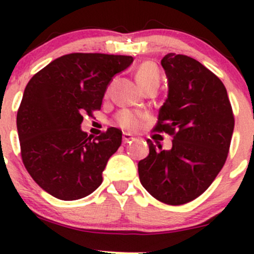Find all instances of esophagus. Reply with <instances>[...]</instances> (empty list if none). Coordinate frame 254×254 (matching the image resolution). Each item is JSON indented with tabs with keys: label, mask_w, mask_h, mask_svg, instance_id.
<instances>
[{
	"label": "esophagus",
	"mask_w": 254,
	"mask_h": 254,
	"mask_svg": "<svg viewBox=\"0 0 254 254\" xmlns=\"http://www.w3.org/2000/svg\"><path fill=\"white\" fill-rule=\"evenodd\" d=\"M132 140H134V137H132L130 134H127V132H125V134H123V142L124 143L131 142Z\"/></svg>",
	"instance_id": "obj_1"
}]
</instances>
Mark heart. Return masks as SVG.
<instances>
[{
  "mask_svg": "<svg viewBox=\"0 0 254 254\" xmlns=\"http://www.w3.org/2000/svg\"><path fill=\"white\" fill-rule=\"evenodd\" d=\"M137 83L142 91H146L151 87L158 88L161 82L160 68L153 61H143L137 67L136 73H135ZM108 92V91H107ZM145 120V117L137 113H132L129 111H123L115 117V124L118 127L127 130H136L139 129L140 125Z\"/></svg>",
  "mask_w": 254,
  "mask_h": 254,
  "instance_id": "b5f03b06",
  "label": "heart"
}]
</instances>
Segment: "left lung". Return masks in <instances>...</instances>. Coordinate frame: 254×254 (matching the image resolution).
I'll return each instance as SVG.
<instances>
[{
    "label": "left lung",
    "instance_id": "8db88e82",
    "mask_svg": "<svg viewBox=\"0 0 254 254\" xmlns=\"http://www.w3.org/2000/svg\"><path fill=\"white\" fill-rule=\"evenodd\" d=\"M161 64L170 91L153 131L172 136V148H156L147 140L150 153L137 168L153 198L182 205L200 196L224 167L235 117L221 79L199 61L171 53Z\"/></svg>",
    "mask_w": 254,
    "mask_h": 254
}]
</instances>
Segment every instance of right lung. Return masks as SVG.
Returning a JSON list of instances; mask_svg holds the SVG:
<instances>
[{"instance_id": "1", "label": "right lung", "mask_w": 254, "mask_h": 254, "mask_svg": "<svg viewBox=\"0 0 254 254\" xmlns=\"http://www.w3.org/2000/svg\"><path fill=\"white\" fill-rule=\"evenodd\" d=\"M132 56L72 53L35 73L23 93L17 130L23 165L35 183L61 200H77L102 184V172L122 145V131L109 127L92 137L81 130L83 114L102 106L115 73Z\"/></svg>"}]
</instances>
